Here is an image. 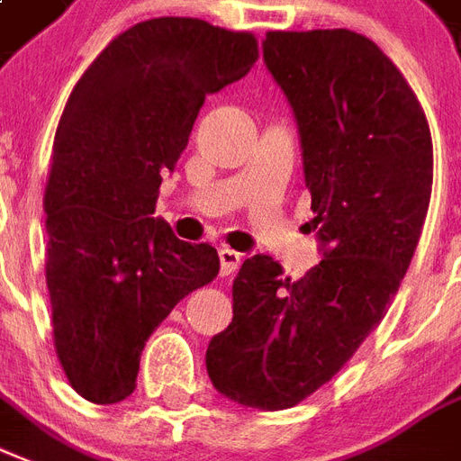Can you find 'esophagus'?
I'll return each mask as SVG.
<instances>
[{"mask_svg":"<svg viewBox=\"0 0 461 461\" xmlns=\"http://www.w3.org/2000/svg\"><path fill=\"white\" fill-rule=\"evenodd\" d=\"M218 259H221V275L223 276H230L235 269L240 267V252L230 250V248H221Z\"/></svg>","mask_w":461,"mask_h":461,"instance_id":"34e87169","label":"esophagus"}]
</instances>
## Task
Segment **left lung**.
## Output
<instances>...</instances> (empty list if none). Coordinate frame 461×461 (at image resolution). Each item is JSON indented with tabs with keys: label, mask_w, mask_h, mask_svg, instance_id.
<instances>
[{
	"label": "left lung",
	"mask_w": 461,
	"mask_h": 461,
	"mask_svg": "<svg viewBox=\"0 0 461 461\" xmlns=\"http://www.w3.org/2000/svg\"><path fill=\"white\" fill-rule=\"evenodd\" d=\"M262 55L299 123L323 259L301 279L269 255L245 259L206 369L226 399L282 411L340 372L399 292L428 216L432 138L406 77L366 36L269 31Z\"/></svg>",
	"instance_id": "1"
}]
</instances>
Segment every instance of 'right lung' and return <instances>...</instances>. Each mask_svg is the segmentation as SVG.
Masks as SVG:
<instances>
[{
    "mask_svg": "<svg viewBox=\"0 0 461 461\" xmlns=\"http://www.w3.org/2000/svg\"><path fill=\"white\" fill-rule=\"evenodd\" d=\"M258 55L248 31L160 16L119 33L72 89L43 209L55 352L82 399L131 396L152 330L216 279V248L179 240L152 213L203 99Z\"/></svg>",
    "mask_w": 461,
    "mask_h": 461,
    "instance_id": "add662e5",
    "label": "right lung"
}]
</instances>
